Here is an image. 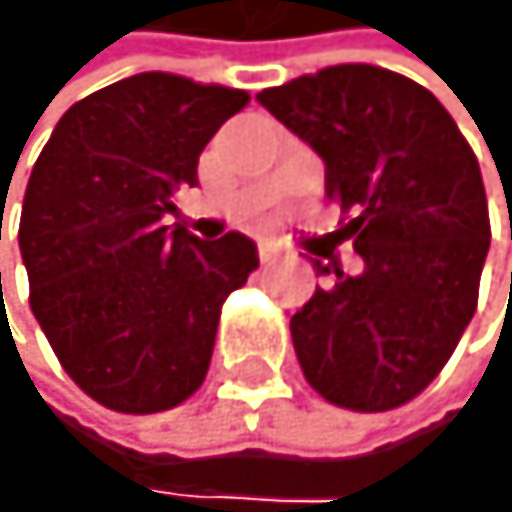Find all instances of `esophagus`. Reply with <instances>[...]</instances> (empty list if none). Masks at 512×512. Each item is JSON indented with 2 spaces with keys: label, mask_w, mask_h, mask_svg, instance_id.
<instances>
[{
  "label": "esophagus",
  "mask_w": 512,
  "mask_h": 512,
  "mask_svg": "<svg viewBox=\"0 0 512 512\" xmlns=\"http://www.w3.org/2000/svg\"><path fill=\"white\" fill-rule=\"evenodd\" d=\"M281 251H285V248H281L278 241H268V238H264V241H258V258H261V261H274V258H278Z\"/></svg>",
  "instance_id": "esophagus-1"
}]
</instances>
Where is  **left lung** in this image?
I'll list each match as a JSON object with an SVG mask.
<instances>
[{
    "instance_id": "obj_1",
    "label": "left lung",
    "mask_w": 512,
    "mask_h": 512,
    "mask_svg": "<svg viewBox=\"0 0 512 512\" xmlns=\"http://www.w3.org/2000/svg\"><path fill=\"white\" fill-rule=\"evenodd\" d=\"M258 103L322 157L325 197L345 214L332 238L362 258L359 274L311 261L325 285L291 318L301 372L342 409H396L436 379L476 311L490 251L476 153L426 86L379 66H328Z\"/></svg>"
}]
</instances>
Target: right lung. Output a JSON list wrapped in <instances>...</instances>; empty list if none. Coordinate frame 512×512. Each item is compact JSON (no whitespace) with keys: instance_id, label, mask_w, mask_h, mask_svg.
I'll return each instance as SVG.
<instances>
[{"instance_id":"1","label":"right lung","mask_w":512,"mask_h":512,"mask_svg":"<svg viewBox=\"0 0 512 512\" xmlns=\"http://www.w3.org/2000/svg\"><path fill=\"white\" fill-rule=\"evenodd\" d=\"M248 93L137 73L73 103L32 167L19 221L36 322L106 409L164 412L201 389L221 305L258 268L251 238L197 241L174 194Z\"/></svg>"}]
</instances>
